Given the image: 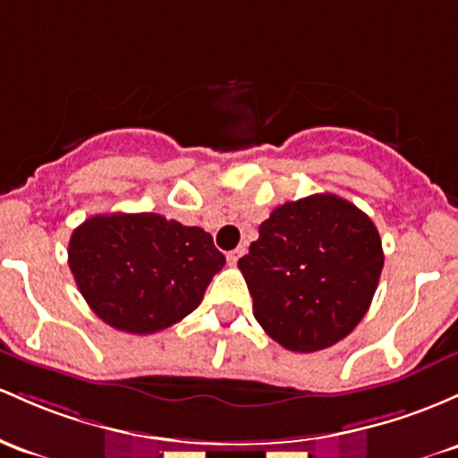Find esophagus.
Returning a JSON list of instances; mask_svg holds the SVG:
<instances>
[{"label":"esophagus","instance_id":"esophagus-1","mask_svg":"<svg viewBox=\"0 0 458 458\" xmlns=\"http://www.w3.org/2000/svg\"><path fill=\"white\" fill-rule=\"evenodd\" d=\"M243 254H245V248H237V250H233V252H228V256H225V259H228L230 265H237V260Z\"/></svg>","mask_w":458,"mask_h":458}]
</instances>
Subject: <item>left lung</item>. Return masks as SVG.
<instances>
[{
	"instance_id": "obj_1",
	"label": "left lung",
	"mask_w": 458,
	"mask_h": 458,
	"mask_svg": "<svg viewBox=\"0 0 458 458\" xmlns=\"http://www.w3.org/2000/svg\"><path fill=\"white\" fill-rule=\"evenodd\" d=\"M383 265L374 221L333 193L271 210L239 260L256 321L291 352H318L348 336L368 313Z\"/></svg>"
}]
</instances>
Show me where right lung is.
Segmentation results:
<instances>
[{"mask_svg": "<svg viewBox=\"0 0 458 458\" xmlns=\"http://www.w3.org/2000/svg\"><path fill=\"white\" fill-rule=\"evenodd\" d=\"M224 265L208 233L156 213L95 215L69 241V267L90 310L132 335L193 313Z\"/></svg>", "mask_w": 458, "mask_h": 458, "instance_id": "obj_1", "label": "right lung"}]
</instances>
